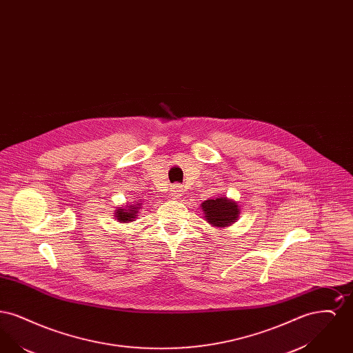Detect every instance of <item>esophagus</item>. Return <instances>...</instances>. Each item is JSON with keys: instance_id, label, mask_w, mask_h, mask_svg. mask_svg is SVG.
<instances>
[{"instance_id": "obj_1", "label": "esophagus", "mask_w": 353, "mask_h": 353, "mask_svg": "<svg viewBox=\"0 0 353 353\" xmlns=\"http://www.w3.org/2000/svg\"><path fill=\"white\" fill-rule=\"evenodd\" d=\"M170 192H172V196H173V197H180L183 190H181V188H180L179 185H174V186L172 188V190H170Z\"/></svg>"}]
</instances>
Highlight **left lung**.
<instances>
[{
    "label": "left lung",
    "mask_w": 353,
    "mask_h": 353,
    "mask_svg": "<svg viewBox=\"0 0 353 353\" xmlns=\"http://www.w3.org/2000/svg\"><path fill=\"white\" fill-rule=\"evenodd\" d=\"M203 214L209 223L225 228L238 219V205L226 197L206 200L201 203Z\"/></svg>",
    "instance_id": "1"
}]
</instances>
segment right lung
I'll return each mask as SVG.
<instances>
[{"label": "right lung", "mask_w": 353, "mask_h": 353, "mask_svg": "<svg viewBox=\"0 0 353 353\" xmlns=\"http://www.w3.org/2000/svg\"><path fill=\"white\" fill-rule=\"evenodd\" d=\"M140 209V203L137 202L136 205H131L127 206V209H118L115 213V217L118 219L119 222H130L136 219V213Z\"/></svg>", "instance_id": "1"}]
</instances>
